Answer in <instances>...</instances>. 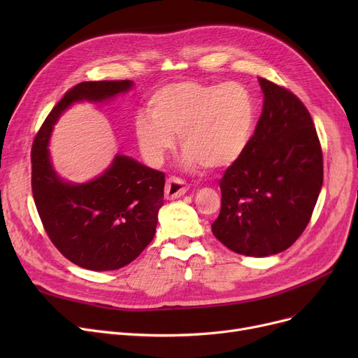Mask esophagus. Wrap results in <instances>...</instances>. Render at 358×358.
Segmentation results:
<instances>
[{
  "mask_svg": "<svg viewBox=\"0 0 358 358\" xmlns=\"http://www.w3.org/2000/svg\"><path fill=\"white\" fill-rule=\"evenodd\" d=\"M187 190H189V185L177 177L168 178L165 182V197L168 200H174V199L184 196L187 193Z\"/></svg>",
  "mask_w": 358,
  "mask_h": 358,
  "instance_id": "1",
  "label": "esophagus"
}]
</instances>
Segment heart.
Returning a JSON list of instances; mask_svg holds the SVG:
<instances>
[{
    "mask_svg": "<svg viewBox=\"0 0 358 358\" xmlns=\"http://www.w3.org/2000/svg\"><path fill=\"white\" fill-rule=\"evenodd\" d=\"M148 111L150 117H136L135 134L152 165L165 161L180 136L187 168H227L245 152L255 126L254 99L238 83H171L152 94Z\"/></svg>",
    "mask_w": 358,
    "mask_h": 358,
    "instance_id": "heart-1",
    "label": "heart"
}]
</instances>
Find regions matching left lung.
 <instances>
[{"instance_id": "1", "label": "left lung", "mask_w": 358, "mask_h": 358, "mask_svg": "<svg viewBox=\"0 0 358 358\" xmlns=\"http://www.w3.org/2000/svg\"><path fill=\"white\" fill-rule=\"evenodd\" d=\"M264 104L251 142L220 180L212 223L224 247L268 257L302 235L322 189V149L308 108L293 92L258 78Z\"/></svg>"}]
</instances>
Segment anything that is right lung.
Segmentation results:
<instances>
[{
	"label": "right lung",
	"instance_id": "add662e5",
	"mask_svg": "<svg viewBox=\"0 0 358 358\" xmlns=\"http://www.w3.org/2000/svg\"><path fill=\"white\" fill-rule=\"evenodd\" d=\"M131 87L127 80L75 85L52 108L31 148V190L45 231L65 258L92 271L130 264L154 239L165 176L117 154L101 176L71 182L56 174L48 145L53 126L72 104L104 103Z\"/></svg>",
	"mask_w": 358,
	"mask_h": 358
}]
</instances>
